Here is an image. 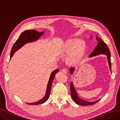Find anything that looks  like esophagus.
I'll return each mask as SVG.
<instances>
[{
    "label": "esophagus",
    "instance_id": "34e87169",
    "mask_svg": "<svg viewBox=\"0 0 120 120\" xmlns=\"http://www.w3.org/2000/svg\"><path fill=\"white\" fill-rule=\"evenodd\" d=\"M62 71L65 73H67L68 72V70L66 68H63L62 70Z\"/></svg>",
    "mask_w": 120,
    "mask_h": 120
}]
</instances>
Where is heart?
Instances as JSON below:
<instances>
[{"label":"heart","instance_id":"1","mask_svg":"<svg viewBox=\"0 0 120 120\" xmlns=\"http://www.w3.org/2000/svg\"><path fill=\"white\" fill-rule=\"evenodd\" d=\"M86 48L85 41L77 38L70 39L62 44L58 49V54L67 57L68 61L71 63H74L82 57Z\"/></svg>","mask_w":120,"mask_h":120}]
</instances>
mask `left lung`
<instances>
[{
	"label": "left lung",
	"mask_w": 120,
	"mask_h": 120,
	"mask_svg": "<svg viewBox=\"0 0 120 120\" xmlns=\"http://www.w3.org/2000/svg\"><path fill=\"white\" fill-rule=\"evenodd\" d=\"M97 41L98 42L97 46L94 49L93 52L90 53V55H89V57H92L93 56H95L100 54H104L106 56L107 59H108V61L109 65V67L110 71L111 72V63L110 60V52L109 49L106 44L100 38H99L97 36H96ZM70 72L71 74H72L74 71V68H71L70 69ZM70 88H71V96L73 99L74 101L76 103L77 105H83V106H87V105H93L97 103L100 99H99L93 102H89L86 101L83 99L80 98L75 90V87L74 86L72 82L70 84Z\"/></svg>",
	"instance_id": "1"
}]
</instances>
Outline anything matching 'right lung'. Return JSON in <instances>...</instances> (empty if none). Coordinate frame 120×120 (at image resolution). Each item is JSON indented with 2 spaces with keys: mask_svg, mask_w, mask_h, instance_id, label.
<instances>
[{
  "mask_svg": "<svg viewBox=\"0 0 120 120\" xmlns=\"http://www.w3.org/2000/svg\"><path fill=\"white\" fill-rule=\"evenodd\" d=\"M44 34V31H42V32H38V31L34 30H29L24 31V32H23L20 34V36L18 38V39L16 41V42L14 44V46H12L10 54V59H11L12 56L14 55V54L17 51V50L19 49L25 45V44L28 43L33 42L37 41V40L39 39V38L41 36H42V35H43ZM58 71L59 70L58 69H57V70H54L51 73V75H50L48 83L46 92L45 96H44L42 99L38 101L31 103H26L27 104L30 105H38L43 104L47 101L49 97L52 81L55 77L56 73H57Z\"/></svg>",
  "mask_w": 120,
  "mask_h": 120,
  "instance_id": "obj_1",
  "label": "right lung"
}]
</instances>
